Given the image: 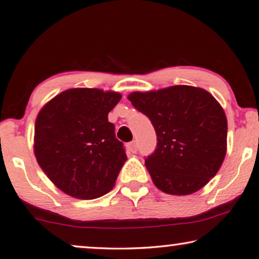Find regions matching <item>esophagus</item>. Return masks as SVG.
<instances>
[{
  "label": "esophagus",
  "mask_w": 259,
  "mask_h": 259,
  "mask_svg": "<svg viewBox=\"0 0 259 259\" xmlns=\"http://www.w3.org/2000/svg\"><path fill=\"white\" fill-rule=\"evenodd\" d=\"M128 150L131 153H137V143L136 142H131L128 144Z\"/></svg>",
  "instance_id": "esophagus-1"
}]
</instances>
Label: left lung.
I'll list each match as a JSON object with an SVG mask.
<instances>
[{
    "instance_id": "obj_1",
    "label": "left lung",
    "mask_w": 259,
    "mask_h": 259,
    "mask_svg": "<svg viewBox=\"0 0 259 259\" xmlns=\"http://www.w3.org/2000/svg\"><path fill=\"white\" fill-rule=\"evenodd\" d=\"M151 120L156 150L145 165L154 185L171 195H188L207 185L225 159L227 119L202 88L174 85L128 96Z\"/></svg>"
}]
</instances>
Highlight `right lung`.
I'll return each instance as SVG.
<instances>
[{
	"mask_svg": "<svg viewBox=\"0 0 259 259\" xmlns=\"http://www.w3.org/2000/svg\"><path fill=\"white\" fill-rule=\"evenodd\" d=\"M121 97L115 91L74 88L38 112L35 157L48 178L69 196L97 199L115 185L126 154L108 113Z\"/></svg>",
	"mask_w": 259,
	"mask_h": 259,
	"instance_id": "obj_1",
	"label": "right lung"
}]
</instances>
